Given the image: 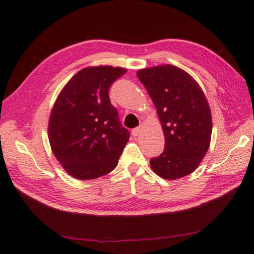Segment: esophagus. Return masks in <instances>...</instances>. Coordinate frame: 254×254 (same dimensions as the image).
<instances>
[{"mask_svg":"<svg viewBox=\"0 0 254 254\" xmlns=\"http://www.w3.org/2000/svg\"><path fill=\"white\" fill-rule=\"evenodd\" d=\"M142 131H143V125L134 128V129L132 130V135H133V136H137Z\"/></svg>","mask_w":254,"mask_h":254,"instance_id":"34e87169","label":"esophagus"}]
</instances>
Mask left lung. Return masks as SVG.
Instances as JSON below:
<instances>
[{
  "mask_svg": "<svg viewBox=\"0 0 254 254\" xmlns=\"http://www.w3.org/2000/svg\"><path fill=\"white\" fill-rule=\"evenodd\" d=\"M137 78L155 104L165 147L150 159L152 171L175 180L193 173L210 147L212 117L200 86L182 68L172 64L143 68Z\"/></svg>",
  "mask_w": 254,
  "mask_h": 254,
  "instance_id": "left-lung-1",
  "label": "left lung"
}]
</instances>
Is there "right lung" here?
<instances>
[{
    "instance_id": "add662e5",
    "label": "right lung",
    "mask_w": 254,
    "mask_h": 254,
    "mask_svg": "<svg viewBox=\"0 0 254 254\" xmlns=\"http://www.w3.org/2000/svg\"><path fill=\"white\" fill-rule=\"evenodd\" d=\"M127 72L111 65L84 67L61 90L51 112L49 140L65 172L79 180L109 174L130 133L111 105V84Z\"/></svg>"
}]
</instances>
